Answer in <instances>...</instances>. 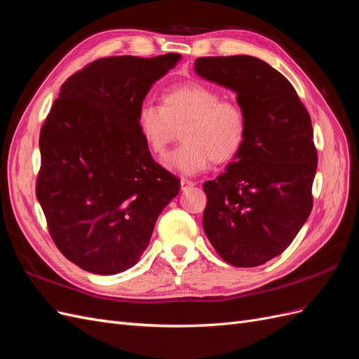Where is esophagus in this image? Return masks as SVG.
Instances as JSON below:
<instances>
[{
  "label": "esophagus",
  "mask_w": 359,
  "mask_h": 359,
  "mask_svg": "<svg viewBox=\"0 0 359 359\" xmlns=\"http://www.w3.org/2000/svg\"><path fill=\"white\" fill-rule=\"evenodd\" d=\"M194 184H196V182H193L190 180H181V190H187V189L193 187Z\"/></svg>",
  "instance_id": "34e87169"
}]
</instances>
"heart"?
Here are the masks:
<instances>
[{
  "mask_svg": "<svg viewBox=\"0 0 359 359\" xmlns=\"http://www.w3.org/2000/svg\"><path fill=\"white\" fill-rule=\"evenodd\" d=\"M161 106L145 103L137 114V128L149 151L166 153L182 128V145L172 151L163 165L181 175H196L211 160H233L247 137V115L243 107L223 100V95L208 85L191 82L168 90Z\"/></svg>",
  "mask_w": 359,
  "mask_h": 359,
  "instance_id": "obj_1",
  "label": "heart"
}]
</instances>
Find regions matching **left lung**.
<instances>
[{"mask_svg": "<svg viewBox=\"0 0 359 359\" xmlns=\"http://www.w3.org/2000/svg\"><path fill=\"white\" fill-rule=\"evenodd\" d=\"M194 72L232 90L248 123L240 153L203 184V231L227 264L259 266L285 252L311 212V119L292 83L262 60L202 57Z\"/></svg>", "mask_w": 359, "mask_h": 359, "instance_id": "8db88e82", "label": "left lung"}]
</instances>
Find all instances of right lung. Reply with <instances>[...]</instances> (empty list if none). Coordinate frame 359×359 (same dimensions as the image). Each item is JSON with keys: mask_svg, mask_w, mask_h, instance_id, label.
<instances>
[{"mask_svg": "<svg viewBox=\"0 0 359 359\" xmlns=\"http://www.w3.org/2000/svg\"><path fill=\"white\" fill-rule=\"evenodd\" d=\"M181 60L107 57L62 83L40 132L36 194L53 243L70 262L112 276L139 262L180 180L153 160L137 114Z\"/></svg>", "mask_w": 359, "mask_h": 359, "instance_id": "add662e5", "label": "right lung"}]
</instances>
